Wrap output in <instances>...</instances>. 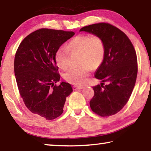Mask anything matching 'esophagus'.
I'll use <instances>...</instances> for the list:
<instances>
[{"label": "esophagus", "instance_id": "1", "mask_svg": "<svg viewBox=\"0 0 151 151\" xmlns=\"http://www.w3.org/2000/svg\"><path fill=\"white\" fill-rule=\"evenodd\" d=\"M73 90H76V89H83V86H73Z\"/></svg>", "mask_w": 151, "mask_h": 151}]
</instances>
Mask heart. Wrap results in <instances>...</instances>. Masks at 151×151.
Wrapping results in <instances>:
<instances>
[{"mask_svg": "<svg viewBox=\"0 0 151 151\" xmlns=\"http://www.w3.org/2000/svg\"><path fill=\"white\" fill-rule=\"evenodd\" d=\"M69 52L80 53L82 65L68 69L64 74V78L73 85H83L88 81L91 67H99L103 63L105 48L103 40L99 36H76L67 45V47H60L56 52V63L62 69H66L69 65Z\"/></svg>", "mask_w": 151, "mask_h": 151, "instance_id": "heart-1", "label": "heart"}]
</instances>
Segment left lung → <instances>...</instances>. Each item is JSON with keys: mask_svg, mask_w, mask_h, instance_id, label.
<instances>
[{"mask_svg": "<svg viewBox=\"0 0 151 151\" xmlns=\"http://www.w3.org/2000/svg\"><path fill=\"white\" fill-rule=\"evenodd\" d=\"M80 31L99 36L105 48L103 61L94 76L102 83L93 87L94 94L90 106L101 116L113 115L127 104L136 83L138 67L134 47L123 32L109 23L91 24ZM104 81L108 85L103 86Z\"/></svg>", "mask_w": 151, "mask_h": 151, "instance_id": "left-lung-1", "label": "left lung"}]
</instances>
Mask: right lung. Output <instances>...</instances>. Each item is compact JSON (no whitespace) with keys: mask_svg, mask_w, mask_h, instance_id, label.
I'll return each instance as SVG.
<instances>
[{"mask_svg":"<svg viewBox=\"0 0 151 151\" xmlns=\"http://www.w3.org/2000/svg\"><path fill=\"white\" fill-rule=\"evenodd\" d=\"M72 31L41 29L24 38L14 57V75L20 96L29 111L47 120L63 112L66 98L73 92L69 83L60 81L55 55Z\"/></svg>","mask_w":151,"mask_h":151,"instance_id":"1","label":"right lung"}]
</instances>
